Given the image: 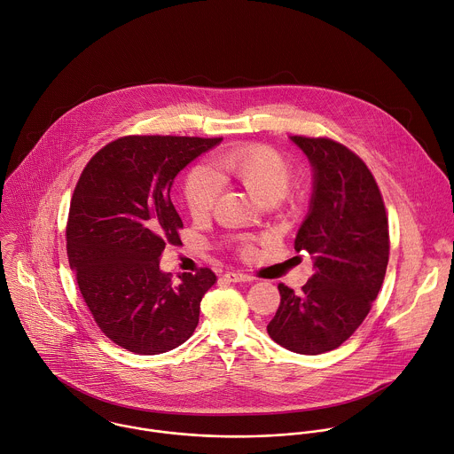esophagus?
<instances>
[{
  "instance_id": "obj_1",
  "label": "esophagus",
  "mask_w": 454,
  "mask_h": 454,
  "mask_svg": "<svg viewBox=\"0 0 454 454\" xmlns=\"http://www.w3.org/2000/svg\"><path fill=\"white\" fill-rule=\"evenodd\" d=\"M224 278L228 281H233V283H242V281H253V276L249 274H244V272H226Z\"/></svg>"
}]
</instances>
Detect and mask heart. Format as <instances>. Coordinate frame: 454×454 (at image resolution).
Segmentation results:
<instances>
[{
	"mask_svg": "<svg viewBox=\"0 0 454 454\" xmlns=\"http://www.w3.org/2000/svg\"><path fill=\"white\" fill-rule=\"evenodd\" d=\"M215 173L221 180L240 184L251 196L265 205H283L292 200L288 185L292 180V162L279 150L262 145L246 143L215 159ZM219 196V184L212 173L201 168L189 171L184 182V200L192 219L200 221L212 214ZM242 256H251L254 240L239 237L233 240Z\"/></svg>",
	"mask_w": 454,
	"mask_h": 454,
	"instance_id": "b5f03b06",
	"label": "heart"
}]
</instances>
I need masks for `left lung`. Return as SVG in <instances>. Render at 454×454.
Instances as JSON below:
<instances>
[{
	"instance_id": "8db88e82",
	"label": "left lung",
	"mask_w": 454,
	"mask_h": 454,
	"mask_svg": "<svg viewBox=\"0 0 454 454\" xmlns=\"http://www.w3.org/2000/svg\"><path fill=\"white\" fill-rule=\"evenodd\" d=\"M315 169L311 208L295 251L313 256V276L281 302L269 336L290 352L317 356L343 345L364 322L389 263V223L366 162L331 137L292 136Z\"/></svg>"
}]
</instances>
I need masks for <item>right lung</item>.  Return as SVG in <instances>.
Returning a JSON list of instances; mask_svg holds the SVG:
<instances>
[{"label":"right lung","instance_id":"add662e5","mask_svg":"<svg viewBox=\"0 0 454 454\" xmlns=\"http://www.w3.org/2000/svg\"><path fill=\"white\" fill-rule=\"evenodd\" d=\"M221 137L121 136L84 166L67 219V254L98 329L118 347L155 356L185 343L215 274L178 283L159 269L184 228L169 191L175 176Z\"/></svg>","mask_w":454,"mask_h":454}]
</instances>
